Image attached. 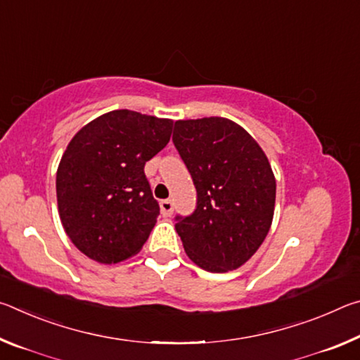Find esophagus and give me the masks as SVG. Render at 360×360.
I'll return each mask as SVG.
<instances>
[{
    "mask_svg": "<svg viewBox=\"0 0 360 360\" xmlns=\"http://www.w3.org/2000/svg\"><path fill=\"white\" fill-rule=\"evenodd\" d=\"M173 202L172 200H162L160 202V211H162V214L163 216H172L173 214Z\"/></svg>",
    "mask_w": 360,
    "mask_h": 360,
    "instance_id": "1",
    "label": "esophagus"
}]
</instances>
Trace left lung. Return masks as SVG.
<instances>
[{"mask_svg":"<svg viewBox=\"0 0 360 360\" xmlns=\"http://www.w3.org/2000/svg\"><path fill=\"white\" fill-rule=\"evenodd\" d=\"M173 143L197 188V208L176 216V231L193 264L211 273L236 270L271 227L276 181L249 133L224 117L176 120Z\"/></svg>","mask_w":360,"mask_h":360,"instance_id":"1","label":"left lung"}]
</instances>
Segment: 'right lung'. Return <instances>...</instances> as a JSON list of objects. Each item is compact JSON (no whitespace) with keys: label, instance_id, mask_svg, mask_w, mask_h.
I'll return each instance as SVG.
<instances>
[{"label":"right lung","instance_id":"add662e5","mask_svg":"<svg viewBox=\"0 0 360 360\" xmlns=\"http://www.w3.org/2000/svg\"><path fill=\"white\" fill-rule=\"evenodd\" d=\"M172 131L173 120L117 109L72 136L57 169V203L66 235L87 257L111 265L141 251L160 214L144 165Z\"/></svg>","mask_w":360,"mask_h":360}]
</instances>
